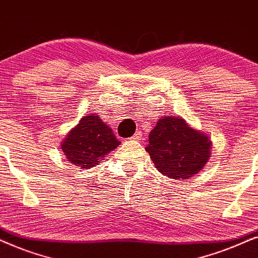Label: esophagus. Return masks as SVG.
Returning <instances> with one entry per match:
<instances>
[{
    "instance_id": "esophagus-1",
    "label": "esophagus",
    "mask_w": 258,
    "mask_h": 258,
    "mask_svg": "<svg viewBox=\"0 0 258 258\" xmlns=\"http://www.w3.org/2000/svg\"><path fill=\"white\" fill-rule=\"evenodd\" d=\"M140 139H142V132H140V131L136 132L135 135L131 137V140H140Z\"/></svg>"
}]
</instances>
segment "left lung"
<instances>
[{
	"mask_svg": "<svg viewBox=\"0 0 258 258\" xmlns=\"http://www.w3.org/2000/svg\"><path fill=\"white\" fill-rule=\"evenodd\" d=\"M211 149L206 133L174 115L157 120L145 148L156 169L174 180H187L200 172L211 157Z\"/></svg>",
	"mask_w": 258,
	"mask_h": 258,
	"instance_id": "obj_1",
	"label": "left lung"
}]
</instances>
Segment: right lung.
<instances>
[{
	"label": "right lung",
	"instance_id": "right-lung-1",
	"mask_svg": "<svg viewBox=\"0 0 258 258\" xmlns=\"http://www.w3.org/2000/svg\"><path fill=\"white\" fill-rule=\"evenodd\" d=\"M112 128L97 114H88L71 128L60 149L68 161L81 169H90L105 161L107 155L120 145Z\"/></svg>",
	"mask_w": 258,
	"mask_h": 258
}]
</instances>
